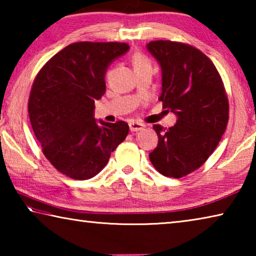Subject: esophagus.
Segmentation results:
<instances>
[{
  "label": "esophagus",
  "instance_id": "obj_1",
  "mask_svg": "<svg viewBox=\"0 0 256 256\" xmlns=\"http://www.w3.org/2000/svg\"><path fill=\"white\" fill-rule=\"evenodd\" d=\"M130 126V131L131 132H138L141 131V130L144 128V125L142 123H138V122H131L128 124Z\"/></svg>",
  "mask_w": 256,
  "mask_h": 256
}]
</instances>
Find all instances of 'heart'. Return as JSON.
I'll use <instances>...</instances> for the list:
<instances>
[{
  "instance_id": "heart-1",
  "label": "heart",
  "mask_w": 256,
  "mask_h": 256,
  "mask_svg": "<svg viewBox=\"0 0 256 256\" xmlns=\"http://www.w3.org/2000/svg\"><path fill=\"white\" fill-rule=\"evenodd\" d=\"M132 63L134 66V70H136V68H144V66H151L149 60L144 58V56L141 54H134L132 58Z\"/></svg>"
}]
</instances>
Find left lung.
<instances>
[{"label": "left lung", "instance_id": "1", "mask_svg": "<svg viewBox=\"0 0 256 256\" xmlns=\"http://www.w3.org/2000/svg\"><path fill=\"white\" fill-rule=\"evenodd\" d=\"M146 48L162 66L159 100L177 116L168 130L156 124L158 146L149 154L160 174L180 178L196 170L214 152L229 118L228 97L214 64L200 50L172 40Z\"/></svg>", "mask_w": 256, "mask_h": 256}]
</instances>
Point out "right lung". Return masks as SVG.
<instances>
[{
  "label": "right lung",
  "instance_id": "right-lung-1",
  "mask_svg": "<svg viewBox=\"0 0 256 256\" xmlns=\"http://www.w3.org/2000/svg\"><path fill=\"white\" fill-rule=\"evenodd\" d=\"M128 48L126 42H74L34 78L28 102L32 131L45 157L70 178L96 176L128 136L126 122L97 123L94 110L105 94L107 68Z\"/></svg>",
  "mask_w": 256,
  "mask_h": 256
}]
</instances>
